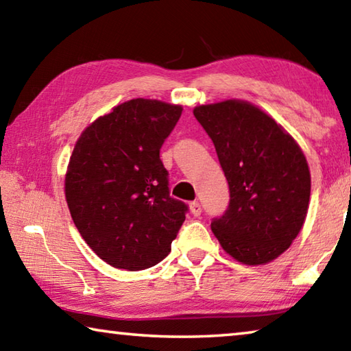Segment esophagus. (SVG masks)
I'll use <instances>...</instances> for the list:
<instances>
[{
    "instance_id": "1",
    "label": "esophagus",
    "mask_w": 351,
    "mask_h": 351,
    "mask_svg": "<svg viewBox=\"0 0 351 351\" xmlns=\"http://www.w3.org/2000/svg\"><path fill=\"white\" fill-rule=\"evenodd\" d=\"M201 210H203V209H201L199 201H192V203H190V212H192V215L199 217Z\"/></svg>"
}]
</instances>
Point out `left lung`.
<instances>
[{"instance_id":"left-lung-1","label":"left lung","mask_w":351,"mask_h":351,"mask_svg":"<svg viewBox=\"0 0 351 351\" xmlns=\"http://www.w3.org/2000/svg\"><path fill=\"white\" fill-rule=\"evenodd\" d=\"M215 145L229 206L210 228L226 252L261 265L287 251L304 226L311 178L295 141L251 104L226 100L193 110Z\"/></svg>"}]
</instances>
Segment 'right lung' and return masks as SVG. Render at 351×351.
I'll use <instances>...</instances> for the list:
<instances>
[{
    "label": "right lung",
    "instance_id": "right-lung-1",
    "mask_svg": "<svg viewBox=\"0 0 351 351\" xmlns=\"http://www.w3.org/2000/svg\"><path fill=\"white\" fill-rule=\"evenodd\" d=\"M182 108L133 99L93 122L77 141L64 180L71 217L106 263L139 271L167 257L189 206L170 197L159 156Z\"/></svg>",
    "mask_w": 351,
    "mask_h": 351
}]
</instances>
